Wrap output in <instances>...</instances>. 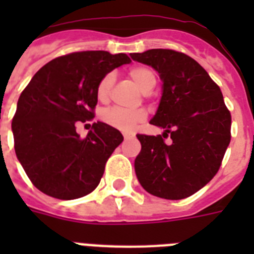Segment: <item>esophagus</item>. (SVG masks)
I'll return each instance as SVG.
<instances>
[{"mask_svg":"<svg viewBox=\"0 0 254 254\" xmlns=\"http://www.w3.org/2000/svg\"><path fill=\"white\" fill-rule=\"evenodd\" d=\"M124 138L129 139V138H131V135L130 134H127V133H125V134H124Z\"/></svg>","mask_w":254,"mask_h":254,"instance_id":"34e87169","label":"esophagus"}]
</instances>
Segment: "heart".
<instances>
[{"label": "heart", "instance_id": "1", "mask_svg": "<svg viewBox=\"0 0 254 254\" xmlns=\"http://www.w3.org/2000/svg\"><path fill=\"white\" fill-rule=\"evenodd\" d=\"M129 76L143 93H150L157 84V76L154 71L145 65H135L129 69ZM116 76L113 72L105 73L96 87V96L101 103H107L111 97L112 88L115 85ZM145 111L142 109H125V108L113 107L109 108L103 113V120L111 127L120 129V130L129 131L138 123L145 119Z\"/></svg>", "mask_w": 254, "mask_h": 254}]
</instances>
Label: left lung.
<instances>
[{"mask_svg":"<svg viewBox=\"0 0 254 254\" xmlns=\"http://www.w3.org/2000/svg\"><path fill=\"white\" fill-rule=\"evenodd\" d=\"M151 65L163 80L161 104L150 124L163 135L137 134L141 151L134 161L139 183L154 196L179 200L212 179L231 142V112L219 85L189 55L167 49L130 54ZM170 136L167 145L164 138Z\"/></svg>","mask_w":254,"mask_h":254,"instance_id":"left-lung-1","label":"left lung"}]
</instances>
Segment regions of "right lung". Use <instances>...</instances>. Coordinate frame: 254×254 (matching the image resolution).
<instances>
[{"label":"right lung","instance_id":"right-lung-1","mask_svg":"<svg viewBox=\"0 0 254 254\" xmlns=\"http://www.w3.org/2000/svg\"><path fill=\"white\" fill-rule=\"evenodd\" d=\"M129 62L127 54L108 51L67 54L43 65L22 91L11 121L14 149L39 191L71 200L99 186L108 158L124 137L97 121L81 138L76 125L95 117L100 79Z\"/></svg>","mask_w":254,"mask_h":254}]
</instances>
